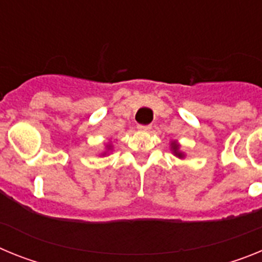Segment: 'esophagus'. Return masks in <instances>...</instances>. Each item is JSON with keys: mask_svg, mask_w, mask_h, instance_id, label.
<instances>
[{"mask_svg": "<svg viewBox=\"0 0 262 262\" xmlns=\"http://www.w3.org/2000/svg\"><path fill=\"white\" fill-rule=\"evenodd\" d=\"M138 129L139 131H142V133H147V131H149V129H151V126H149V124H148V126H144V124H139Z\"/></svg>", "mask_w": 262, "mask_h": 262, "instance_id": "esophagus-1", "label": "esophagus"}]
</instances>
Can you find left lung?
Returning a JSON list of instances; mask_svg holds the SVG:
<instances>
[{
  "label": "left lung",
  "instance_id": "left-lung-1",
  "mask_svg": "<svg viewBox=\"0 0 262 262\" xmlns=\"http://www.w3.org/2000/svg\"><path fill=\"white\" fill-rule=\"evenodd\" d=\"M170 149H172V152L174 154V156L180 157V159H182V157H184V154H182V152H180V145H178L176 142L170 143Z\"/></svg>",
  "mask_w": 262,
  "mask_h": 262
}]
</instances>
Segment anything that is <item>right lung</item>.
I'll return each mask as SVG.
<instances>
[{
    "label": "right lung",
    "mask_w": 262,
    "mask_h": 262,
    "mask_svg": "<svg viewBox=\"0 0 262 262\" xmlns=\"http://www.w3.org/2000/svg\"><path fill=\"white\" fill-rule=\"evenodd\" d=\"M107 149H110V145H107Z\"/></svg>",
    "instance_id": "1"
}]
</instances>
